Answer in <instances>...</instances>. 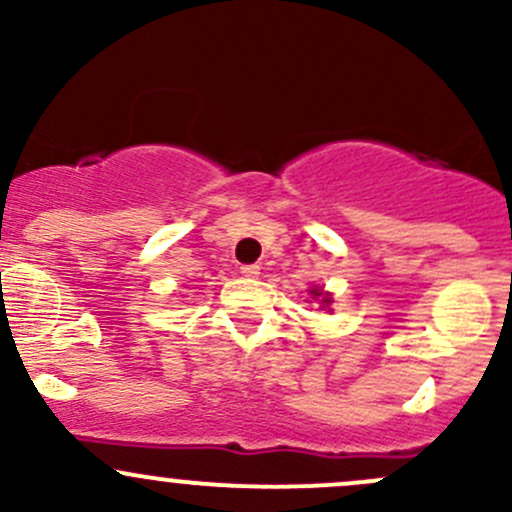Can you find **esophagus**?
I'll use <instances>...</instances> for the list:
<instances>
[{"label": "esophagus", "instance_id": "1", "mask_svg": "<svg viewBox=\"0 0 512 512\" xmlns=\"http://www.w3.org/2000/svg\"><path fill=\"white\" fill-rule=\"evenodd\" d=\"M240 272L245 274L247 279H255V277H260V265H242Z\"/></svg>", "mask_w": 512, "mask_h": 512}]
</instances>
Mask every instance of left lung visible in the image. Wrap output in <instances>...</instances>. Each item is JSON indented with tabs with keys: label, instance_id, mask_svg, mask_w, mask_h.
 Instances as JSON below:
<instances>
[{
	"label": "left lung",
	"instance_id": "8db88e82",
	"mask_svg": "<svg viewBox=\"0 0 512 512\" xmlns=\"http://www.w3.org/2000/svg\"><path fill=\"white\" fill-rule=\"evenodd\" d=\"M309 294H314V297H321V289H309ZM324 304H326V306L331 304V299H328V292H326V299H324Z\"/></svg>",
	"mask_w": 512,
	"mask_h": 512
}]
</instances>
